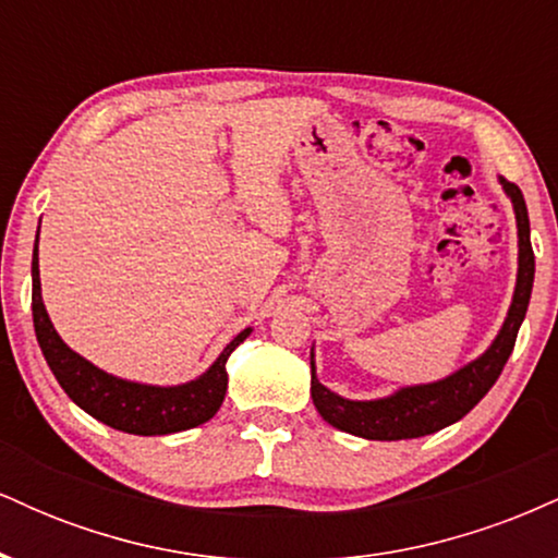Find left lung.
<instances>
[{"instance_id":"8db88e82","label":"left lung","mask_w":558,"mask_h":558,"mask_svg":"<svg viewBox=\"0 0 558 558\" xmlns=\"http://www.w3.org/2000/svg\"><path fill=\"white\" fill-rule=\"evenodd\" d=\"M498 183L511 202L517 220V283L501 330L496 332V338L483 354L466 362L464 367L453 369L451 375L433 383L401 386L393 393L380 396V399H345V396L323 386L315 367V345H312V401H315L319 417L328 425L367 440L422 438V435L438 433L462 420L498 380L506 360L511 356V349H514L522 319L527 315L535 280L527 204H524L522 191L514 183H509L501 175H498Z\"/></svg>"}]
</instances>
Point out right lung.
I'll return each instance as SVG.
<instances>
[{
	"instance_id": "right-lung-1",
	"label": "right lung",
	"mask_w": 558,
	"mask_h": 558,
	"mask_svg": "<svg viewBox=\"0 0 558 558\" xmlns=\"http://www.w3.org/2000/svg\"><path fill=\"white\" fill-rule=\"evenodd\" d=\"M34 280V328L41 354L52 369L62 390L78 403L86 414L105 425L131 435H170L191 430L213 420L228 390V356L252 336L254 328L241 330L220 356L202 375L178 386H151V383L125 380L96 367L78 351H73L54 330L41 299V275H38V233L31 262Z\"/></svg>"
}]
</instances>
